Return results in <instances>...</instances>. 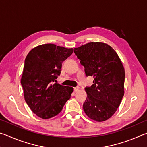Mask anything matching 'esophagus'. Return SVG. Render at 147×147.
I'll list each match as a JSON object with an SVG mask.
<instances>
[{
  "label": "esophagus",
  "instance_id": "esophagus-1",
  "mask_svg": "<svg viewBox=\"0 0 147 147\" xmlns=\"http://www.w3.org/2000/svg\"><path fill=\"white\" fill-rule=\"evenodd\" d=\"M79 87H75V88H74V92H77L79 90Z\"/></svg>",
  "mask_w": 147,
  "mask_h": 147
}]
</instances>
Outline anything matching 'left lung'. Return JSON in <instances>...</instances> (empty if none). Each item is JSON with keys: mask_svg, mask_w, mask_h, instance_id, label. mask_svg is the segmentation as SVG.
<instances>
[{"mask_svg": "<svg viewBox=\"0 0 147 147\" xmlns=\"http://www.w3.org/2000/svg\"><path fill=\"white\" fill-rule=\"evenodd\" d=\"M87 76L93 84L86 88L87 98L83 108L89 118L97 122L108 120L120 105L124 94L125 71L112 47L101 42H91L74 48Z\"/></svg>", "mask_w": 147, "mask_h": 147, "instance_id": "1", "label": "left lung"}]
</instances>
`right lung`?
Instances as JSON below:
<instances>
[{
  "label": "right lung",
  "instance_id": "right-lung-1",
  "mask_svg": "<svg viewBox=\"0 0 147 147\" xmlns=\"http://www.w3.org/2000/svg\"><path fill=\"white\" fill-rule=\"evenodd\" d=\"M73 53V48L47 43L34 47L26 56L21 83L24 100L39 117L57 115L71 98L73 88L54 82L61 73L62 62Z\"/></svg>",
  "mask_w": 147,
  "mask_h": 147
}]
</instances>
